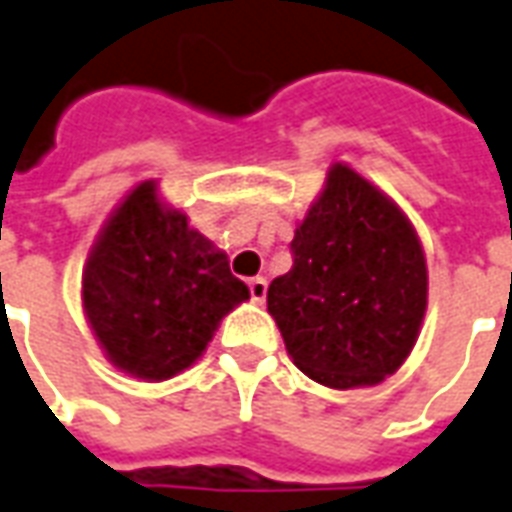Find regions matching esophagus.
Here are the masks:
<instances>
[{
    "instance_id": "1",
    "label": "esophagus",
    "mask_w": 512,
    "mask_h": 512,
    "mask_svg": "<svg viewBox=\"0 0 512 512\" xmlns=\"http://www.w3.org/2000/svg\"><path fill=\"white\" fill-rule=\"evenodd\" d=\"M248 288H251V299L253 302H264L267 299V280L264 278H253L251 283H248Z\"/></svg>"
}]
</instances>
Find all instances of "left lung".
<instances>
[{"mask_svg":"<svg viewBox=\"0 0 512 512\" xmlns=\"http://www.w3.org/2000/svg\"><path fill=\"white\" fill-rule=\"evenodd\" d=\"M294 267L267 310L288 356L329 388L378 386L405 364L424 324L429 272L399 205L348 164H332L294 240Z\"/></svg>","mask_w":512,"mask_h":512,"instance_id":"obj_1","label":"left lung"}]
</instances>
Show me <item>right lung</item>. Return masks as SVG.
Returning a JSON list of instances; mask_svg holds the SVG:
<instances>
[{
  "mask_svg": "<svg viewBox=\"0 0 512 512\" xmlns=\"http://www.w3.org/2000/svg\"><path fill=\"white\" fill-rule=\"evenodd\" d=\"M80 297L115 370L169 380L205 353L224 315L251 291L183 210L161 202L159 183L142 180L96 234Z\"/></svg>",
  "mask_w": 512,
  "mask_h": 512,
  "instance_id": "obj_1",
  "label": "right lung"
}]
</instances>
